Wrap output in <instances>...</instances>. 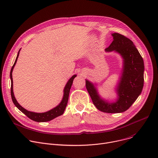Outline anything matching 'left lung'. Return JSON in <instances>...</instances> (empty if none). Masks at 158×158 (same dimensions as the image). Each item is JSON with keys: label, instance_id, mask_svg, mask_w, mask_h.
Masks as SVG:
<instances>
[{"label": "left lung", "instance_id": "left-lung-1", "mask_svg": "<svg viewBox=\"0 0 158 158\" xmlns=\"http://www.w3.org/2000/svg\"><path fill=\"white\" fill-rule=\"evenodd\" d=\"M113 41L106 48V52L115 51L123 59L122 75L118 84V99L110 103L99 96L94 85L85 80L86 88L98 110L107 113L127 111L141 94L143 86L144 64L143 59L133 42L118 33L112 34Z\"/></svg>", "mask_w": 158, "mask_h": 158}]
</instances>
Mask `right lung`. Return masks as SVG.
Segmentation results:
<instances>
[{
  "instance_id": "add662e5",
  "label": "right lung",
  "mask_w": 158,
  "mask_h": 158,
  "mask_svg": "<svg viewBox=\"0 0 158 158\" xmlns=\"http://www.w3.org/2000/svg\"><path fill=\"white\" fill-rule=\"evenodd\" d=\"M19 51H20V50L19 51V52L18 53L16 59L15 60V62L13 67H12V68L10 69V81H11L10 95H11L12 100H13L14 104L18 107V110H19L23 113L25 114L27 117H28L30 119H31L35 121H37V122H46V121H51L59 116L62 115L64 112L66 107L68 104L69 91H70V89H71V85L73 84V80L77 77V75H73L68 80V83H66V86L64 89V95H63V99H62L61 102H60V104L58 106H57L56 107L53 108L52 110H51L50 111H48L47 112L42 113H34V112L27 111V110H25V108H23L21 106H20L19 104L17 102L15 97V95H14V92H13V75H12V73H13V70L15 68V66L16 65V61H17L19 54Z\"/></svg>"
}]
</instances>
